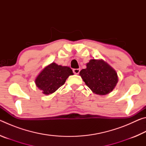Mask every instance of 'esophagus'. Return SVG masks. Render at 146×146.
Masks as SVG:
<instances>
[{
    "instance_id": "1",
    "label": "esophagus",
    "mask_w": 146,
    "mask_h": 146,
    "mask_svg": "<svg viewBox=\"0 0 146 146\" xmlns=\"http://www.w3.org/2000/svg\"><path fill=\"white\" fill-rule=\"evenodd\" d=\"M80 69H74V70H73V73H75V74H76V75H78V74L79 73V72H80Z\"/></svg>"
}]
</instances>
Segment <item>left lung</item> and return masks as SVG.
Listing matches in <instances>:
<instances>
[{"mask_svg": "<svg viewBox=\"0 0 146 146\" xmlns=\"http://www.w3.org/2000/svg\"><path fill=\"white\" fill-rule=\"evenodd\" d=\"M79 74L88 88L99 95L111 92L118 81L117 71L102 59H91Z\"/></svg>", "mask_w": 146, "mask_h": 146, "instance_id": "1", "label": "left lung"}]
</instances>
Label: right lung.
<instances>
[{
	"label": "right lung",
	"mask_w": 146,
	"mask_h": 146,
	"mask_svg": "<svg viewBox=\"0 0 146 146\" xmlns=\"http://www.w3.org/2000/svg\"><path fill=\"white\" fill-rule=\"evenodd\" d=\"M72 75L73 73L70 68L52 62L40 71L35 82L43 94L48 95L55 92L65 83L69 76Z\"/></svg>",
	"instance_id": "add662e5"
}]
</instances>
